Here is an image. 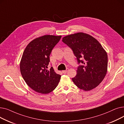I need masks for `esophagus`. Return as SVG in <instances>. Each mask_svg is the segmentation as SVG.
<instances>
[{
	"mask_svg": "<svg viewBox=\"0 0 124 124\" xmlns=\"http://www.w3.org/2000/svg\"><path fill=\"white\" fill-rule=\"evenodd\" d=\"M68 70H69V69H68V68H67L65 70H63V71H62V72H63L64 74H66V73L68 72Z\"/></svg>",
	"mask_w": 124,
	"mask_h": 124,
	"instance_id": "1",
	"label": "esophagus"
}]
</instances>
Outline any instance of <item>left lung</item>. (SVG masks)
I'll use <instances>...</instances> for the list:
<instances>
[{
  "instance_id": "obj_1",
  "label": "left lung",
  "mask_w": 124,
  "mask_h": 124,
  "mask_svg": "<svg viewBox=\"0 0 124 124\" xmlns=\"http://www.w3.org/2000/svg\"><path fill=\"white\" fill-rule=\"evenodd\" d=\"M62 41L72 49L78 64L77 75L72 81L85 91L98 86L105 78L108 69V55L99 41L92 36L78 32L64 37Z\"/></svg>"
}]
</instances>
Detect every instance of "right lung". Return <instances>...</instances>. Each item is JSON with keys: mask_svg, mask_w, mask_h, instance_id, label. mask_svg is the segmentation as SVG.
<instances>
[{"mask_svg": "<svg viewBox=\"0 0 124 124\" xmlns=\"http://www.w3.org/2000/svg\"><path fill=\"white\" fill-rule=\"evenodd\" d=\"M61 36L45 35L31 41L26 47L20 62L24 80L35 92L47 94L54 90L61 75L53 68H48L50 55Z\"/></svg>", "mask_w": 124, "mask_h": 124, "instance_id": "obj_1", "label": "right lung"}]
</instances>
